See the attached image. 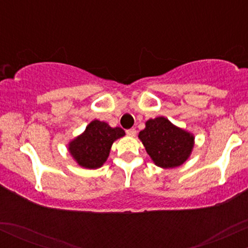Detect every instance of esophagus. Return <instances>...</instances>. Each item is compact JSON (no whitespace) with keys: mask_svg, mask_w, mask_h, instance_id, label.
Here are the masks:
<instances>
[{"mask_svg":"<svg viewBox=\"0 0 248 248\" xmlns=\"http://www.w3.org/2000/svg\"><path fill=\"white\" fill-rule=\"evenodd\" d=\"M126 133H127L128 136H135L136 135L135 128H130V129H127Z\"/></svg>","mask_w":248,"mask_h":248,"instance_id":"34e87169","label":"esophagus"}]
</instances>
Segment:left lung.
<instances>
[{
  "instance_id": "8db88e82",
  "label": "left lung",
  "mask_w": 248,
  "mask_h": 248,
  "mask_svg": "<svg viewBox=\"0 0 248 248\" xmlns=\"http://www.w3.org/2000/svg\"><path fill=\"white\" fill-rule=\"evenodd\" d=\"M139 138L154 163L166 169L182 166L191 154L195 140L192 134L173 126L163 116L148 120Z\"/></svg>"
}]
</instances>
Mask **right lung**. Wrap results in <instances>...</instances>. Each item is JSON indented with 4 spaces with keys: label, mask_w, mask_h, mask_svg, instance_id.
I'll return each instance as SVG.
<instances>
[{
    "label": "right lung",
    "mask_w": 248,
    "mask_h": 248,
    "mask_svg": "<svg viewBox=\"0 0 248 248\" xmlns=\"http://www.w3.org/2000/svg\"><path fill=\"white\" fill-rule=\"evenodd\" d=\"M124 135L122 128H112L106 122L94 120L81 135L70 142L69 150L79 166L96 169L106 162L113 142Z\"/></svg>",
    "instance_id": "1"
}]
</instances>
